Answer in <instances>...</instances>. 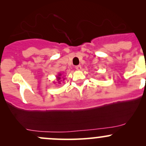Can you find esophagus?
Masks as SVG:
<instances>
[{
    "label": "esophagus",
    "mask_w": 146,
    "mask_h": 146,
    "mask_svg": "<svg viewBox=\"0 0 146 146\" xmlns=\"http://www.w3.org/2000/svg\"><path fill=\"white\" fill-rule=\"evenodd\" d=\"M75 68H76L77 70H78V71H80V70L82 69V66L81 65H78V66H75Z\"/></svg>",
    "instance_id": "1"
}]
</instances>
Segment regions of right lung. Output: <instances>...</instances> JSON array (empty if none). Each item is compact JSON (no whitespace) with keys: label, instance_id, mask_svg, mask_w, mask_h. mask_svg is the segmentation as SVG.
<instances>
[{"label":"right lung","instance_id":"add662e5","mask_svg":"<svg viewBox=\"0 0 146 146\" xmlns=\"http://www.w3.org/2000/svg\"><path fill=\"white\" fill-rule=\"evenodd\" d=\"M62 76V74L61 73H59L58 75L56 76V80H57V82H58V84H61V82H62V78H63V77H61ZM63 80H64V78H63Z\"/></svg>","mask_w":146,"mask_h":146}]
</instances>
